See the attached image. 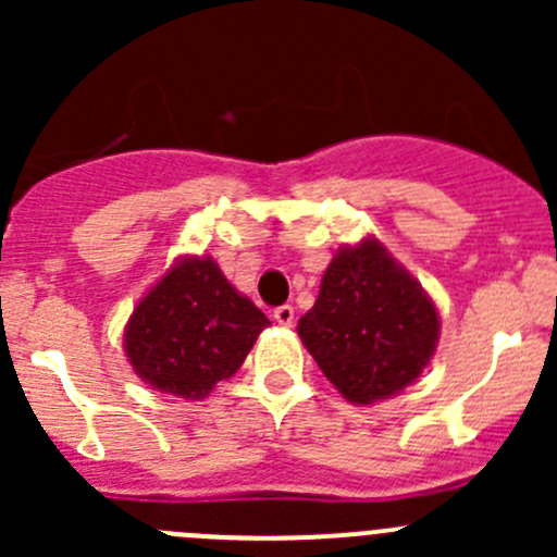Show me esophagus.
Listing matches in <instances>:
<instances>
[{"label": "esophagus", "mask_w": 557, "mask_h": 557, "mask_svg": "<svg viewBox=\"0 0 557 557\" xmlns=\"http://www.w3.org/2000/svg\"><path fill=\"white\" fill-rule=\"evenodd\" d=\"M272 318L277 320L280 325H294L296 312H294V307H290V305H283V307H277V310H274Z\"/></svg>", "instance_id": "34e87169"}]
</instances>
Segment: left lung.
<instances>
[{
  "instance_id": "obj_1",
  "label": "left lung",
  "mask_w": 557,
  "mask_h": 557,
  "mask_svg": "<svg viewBox=\"0 0 557 557\" xmlns=\"http://www.w3.org/2000/svg\"><path fill=\"white\" fill-rule=\"evenodd\" d=\"M299 336L347 401L374 404L423 374L440 342V312L423 285L369 237L331 258Z\"/></svg>"
}]
</instances>
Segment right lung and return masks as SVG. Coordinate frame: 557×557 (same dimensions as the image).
Wrapping results in <instances>:
<instances>
[{"label": "right lung", "instance_id": "1", "mask_svg": "<svg viewBox=\"0 0 557 557\" xmlns=\"http://www.w3.org/2000/svg\"><path fill=\"white\" fill-rule=\"evenodd\" d=\"M267 325L210 256H185L134 307L123 350L139 380L199 401L243 367Z\"/></svg>", "mask_w": 557, "mask_h": 557}]
</instances>
